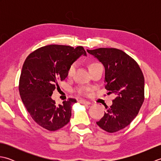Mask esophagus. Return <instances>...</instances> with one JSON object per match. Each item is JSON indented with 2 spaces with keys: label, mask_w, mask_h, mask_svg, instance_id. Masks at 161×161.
Wrapping results in <instances>:
<instances>
[{
  "label": "esophagus",
  "mask_w": 161,
  "mask_h": 161,
  "mask_svg": "<svg viewBox=\"0 0 161 161\" xmlns=\"http://www.w3.org/2000/svg\"><path fill=\"white\" fill-rule=\"evenodd\" d=\"M79 102H80V103H81V104H85V105H90L91 104V102L86 101V100H80V101H79Z\"/></svg>",
  "instance_id": "obj_1"
}]
</instances>
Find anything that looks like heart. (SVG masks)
<instances>
[{
	"label": "heart",
	"instance_id": "obj_1",
	"mask_svg": "<svg viewBox=\"0 0 161 161\" xmlns=\"http://www.w3.org/2000/svg\"><path fill=\"white\" fill-rule=\"evenodd\" d=\"M98 65H100V64H99V63H96V62H94V63L91 64L89 65V70L91 69L92 68H93V67L96 66H98ZM75 66H76V64H73L69 67V68H68V76L70 77V76H72V75H73L74 71H75ZM79 91H80V93H84V92L85 91V90H84V88H80V89H79Z\"/></svg>",
	"mask_w": 161,
	"mask_h": 161
}]
</instances>
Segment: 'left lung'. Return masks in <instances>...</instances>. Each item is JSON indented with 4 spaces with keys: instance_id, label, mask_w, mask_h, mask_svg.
<instances>
[{
    "instance_id": "left-lung-1",
    "label": "left lung",
    "mask_w": 161,
    "mask_h": 161,
    "mask_svg": "<svg viewBox=\"0 0 161 161\" xmlns=\"http://www.w3.org/2000/svg\"><path fill=\"white\" fill-rule=\"evenodd\" d=\"M103 64L104 84L116 97L97 125L114 133L125 128L138 115L145 99V79L137 62L122 50L100 47L87 50Z\"/></svg>"
}]
</instances>
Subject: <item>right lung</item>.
<instances>
[{
  "mask_svg": "<svg viewBox=\"0 0 161 161\" xmlns=\"http://www.w3.org/2000/svg\"><path fill=\"white\" fill-rule=\"evenodd\" d=\"M81 55L82 46L49 45L30 53L23 65L19 80V93L34 121L49 131L62 128L70 121L72 106L77 102L69 98L57 105L51 96L58 81L68 76L69 67Z\"/></svg>",
  "mask_w": 161,
  "mask_h": 161,
  "instance_id": "1",
  "label": "right lung"
}]
</instances>
